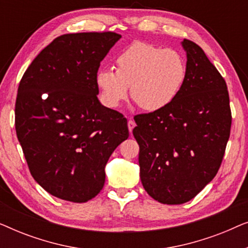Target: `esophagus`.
<instances>
[{"label": "esophagus", "instance_id": "esophagus-1", "mask_svg": "<svg viewBox=\"0 0 248 248\" xmlns=\"http://www.w3.org/2000/svg\"><path fill=\"white\" fill-rule=\"evenodd\" d=\"M127 126H128V131H130V133H132V131H133V128L135 127L134 121L128 120V122H127Z\"/></svg>", "mask_w": 248, "mask_h": 248}]
</instances>
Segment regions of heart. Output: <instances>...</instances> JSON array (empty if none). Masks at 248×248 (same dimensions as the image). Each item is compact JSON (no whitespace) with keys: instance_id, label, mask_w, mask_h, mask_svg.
Wrapping results in <instances>:
<instances>
[{"instance_id":"1","label":"heart","mask_w":248,"mask_h":248,"mask_svg":"<svg viewBox=\"0 0 248 248\" xmlns=\"http://www.w3.org/2000/svg\"><path fill=\"white\" fill-rule=\"evenodd\" d=\"M116 71L101 69L96 76L105 106L117 108L130 93L142 109L168 107L184 86L187 67L181 54L145 43H134L116 59Z\"/></svg>"}]
</instances>
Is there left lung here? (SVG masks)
<instances>
[{"label": "left lung", "mask_w": 248, "mask_h": 248, "mask_svg": "<svg viewBox=\"0 0 248 248\" xmlns=\"http://www.w3.org/2000/svg\"><path fill=\"white\" fill-rule=\"evenodd\" d=\"M187 76L161 110L134 117L142 185L164 204H183L215 178L230 135L226 81L199 45L184 39Z\"/></svg>", "instance_id": "left-lung-1"}]
</instances>
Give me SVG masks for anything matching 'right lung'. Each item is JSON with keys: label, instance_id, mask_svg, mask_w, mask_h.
<instances>
[{"label": "right lung", "instance_id": "right-lung-1", "mask_svg": "<svg viewBox=\"0 0 248 248\" xmlns=\"http://www.w3.org/2000/svg\"><path fill=\"white\" fill-rule=\"evenodd\" d=\"M121 37L110 31L57 37L20 81L16 137L33 179L59 199L94 198L110 155L128 138L126 118L97 97L100 62Z\"/></svg>", "mask_w": 248, "mask_h": 248}]
</instances>
